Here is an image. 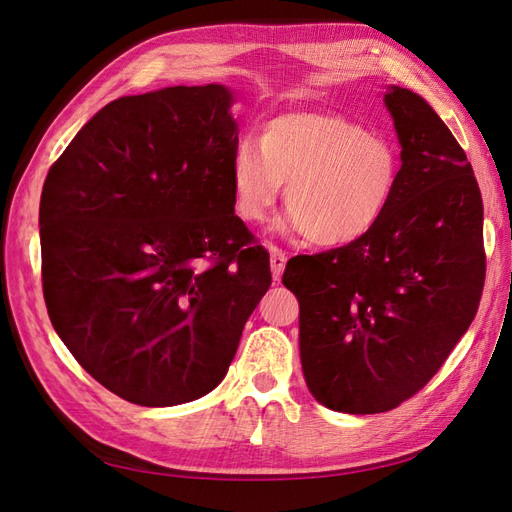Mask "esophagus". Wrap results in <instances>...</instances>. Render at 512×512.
<instances>
[{
	"label": "esophagus",
	"instance_id": "34e87169",
	"mask_svg": "<svg viewBox=\"0 0 512 512\" xmlns=\"http://www.w3.org/2000/svg\"><path fill=\"white\" fill-rule=\"evenodd\" d=\"M287 264V255L281 251L279 246H270V268H272V279L279 281L281 274Z\"/></svg>",
	"mask_w": 512,
	"mask_h": 512
}]
</instances>
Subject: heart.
Wrapping results in <instances>:
<instances>
[{
    "mask_svg": "<svg viewBox=\"0 0 512 512\" xmlns=\"http://www.w3.org/2000/svg\"><path fill=\"white\" fill-rule=\"evenodd\" d=\"M400 151L378 131L329 110H287L242 140L229 164L233 209L244 222L270 216L285 183L290 229L313 246L365 238L398 192Z\"/></svg>",
    "mask_w": 512,
    "mask_h": 512,
    "instance_id": "heart-1",
    "label": "heart"
}]
</instances>
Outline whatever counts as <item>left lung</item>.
Listing matches in <instances>:
<instances>
[{"label":"left lung","mask_w":512,"mask_h":512,"mask_svg":"<svg viewBox=\"0 0 512 512\" xmlns=\"http://www.w3.org/2000/svg\"><path fill=\"white\" fill-rule=\"evenodd\" d=\"M402 144L398 192L355 244L287 261L309 391L368 415L413 398L474 320L487 272L482 196L467 155L413 90L385 95Z\"/></svg>","instance_id":"8db88e82"}]
</instances>
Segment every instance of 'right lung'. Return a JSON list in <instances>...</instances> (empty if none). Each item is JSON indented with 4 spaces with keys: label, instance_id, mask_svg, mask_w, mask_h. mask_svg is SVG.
Returning <instances> with one entry per match:
<instances>
[{
    "label": "right lung",
    "instance_id": "right-lung-1",
    "mask_svg": "<svg viewBox=\"0 0 512 512\" xmlns=\"http://www.w3.org/2000/svg\"><path fill=\"white\" fill-rule=\"evenodd\" d=\"M231 101L220 84L121 97L47 173L49 320L127 402L173 406L212 391L272 283L268 251L233 214Z\"/></svg>",
    "mask_w": 512,
    "mask_h": 512
}]
</instances>
